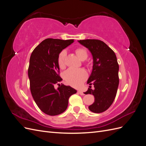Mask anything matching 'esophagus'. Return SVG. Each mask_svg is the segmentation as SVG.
I'll return each instance as SVG.
<instances>
[{"label":"esophagus","mask_w":146,"mask_h":146,"mask_svg":"<svg viewBox=\"0 0 146 146\" xmlns=\"http://www.w3.org/2000/svg\"><path fill=\"white\" fill-rule=\"evenodd\" d=\"M78 93L79 94H80V95H85V94H84V92H83V91H80V90L78 91Z\"/></svg>","instance_id":"obj_1"}]
</instances>
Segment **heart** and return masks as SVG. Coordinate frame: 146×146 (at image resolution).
I'll return each instance as SVG.
<instances>
[{"mask_svg": "<svg viewBox=\"0 0 146 146\" xmlns=\"http://www.w3.org/2000/svg\"><path fill=\"white\" fill-rule=\"evenodd\" d=\"M78 58L83 61L87 58L88 52L85 48L79 47L75 50ZM66 56L65 50L60 52L58 57V64L60 68L63 69L65 66L64 58ZM87 73L83 69H69L64 74V77L66 82L69 85L74 87L80 86L85 81L87 78Z\"/></svg>", "mask_w": 146, "mask_h": 146, "instance_id": "heart-1", "label": "heart"}]
</instances>
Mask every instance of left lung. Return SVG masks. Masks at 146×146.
Listing matches in <instances>:
<instances>
[{"mask_svg": "<svg viewBox=\"0 0 146 146\" xmlns=\"http://www.w3.org/2000/svg\"><path fill=\"white\" fill-rule=\"evenodd\" d=\"M88 48L93 57V67L87 83L90 88L85 94L94 96V102L88 108L100 113L110 108L116 98L119 85V64L115 53L102 41L83 39L78 41ZM91 85L95 88L92 89Z\"/></svg>", "mask_w": 146, "mask_h": 146, "instance_id": "obj_1", "label": "left lung"}]
</instances>
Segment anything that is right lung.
<instances>
[{
    "label": "right lung",
    "instance_id": "obj_1",
    "mask_svg": "<svg viewBox=\"0 0 146 146\" xmlns=\"http://www.w3.org/2000/svg\"><path fill=\"white\" fill-rule=\"evenodd\" d=\"M74 42V39L63 40L47 38L35 48L30 56L28 75L33 98L41 111L49 116L63 113L68 105L70 96L77 91L64 84L60 76L58 57L63 49ZM56 84L59 85L54 88Z\"/></svg>",
    "mask_w": 146,
    "mask_h": 146
}]
</instances>
